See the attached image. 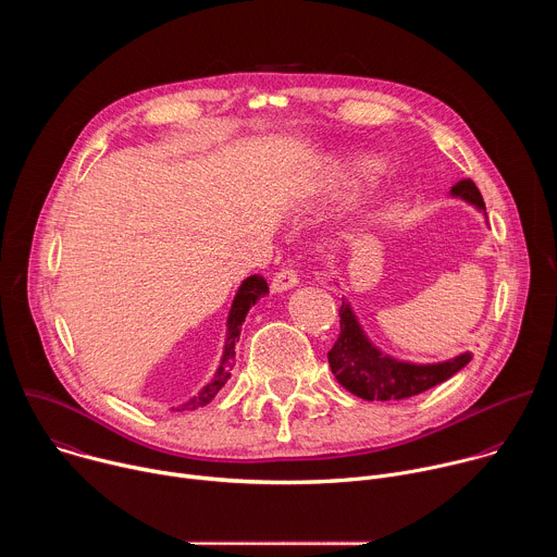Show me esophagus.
I'll list each match as a JSON object with an SVG mask.
<instances>
[{
    "label": "esophagus",
    "mask_w": 557,
    "mask_h": 557,
    "mask_svg": "<svg viewBox=\"0 0 557 557\" xmlns=\"http://www.w3.org/2000/svg\"><path fill=\"white\" fill-rule=\"evenodd\" d=\"M297 282H299L297 269H293V267H282V269L273 275V280H271V288H273V293H282V290H288V288L297 286Z\"/></svg>",
    "instance_id": "1"
}]
</instances>
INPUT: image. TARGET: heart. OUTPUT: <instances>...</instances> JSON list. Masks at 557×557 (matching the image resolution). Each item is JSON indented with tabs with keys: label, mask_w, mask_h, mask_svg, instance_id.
Masks as SVG:
<instances>
[{
	"label": "heart",
	"mask_w": 557,
	"mask_h": 557,
	"mask_svg": "<svg viewBox=\"0 0 557 557\" xmlns=\"http://www.w3.org/2000/svg\"><path fill=\"white\" fill-rule=\"evenodd\" d=\"M376 168H379V163L374 161V158H355V161L348 163L346 170L342 172V181H344L346 185H352V183H357V181H361V178L374 174Z\"/></svg>",
	"instance_id": "b5f03b06"
}]
</instances>
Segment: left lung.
I'll list each match as a JSON object with an SVG mask.
<instances>
[{
  "label": "left lung",
  "mask_w": 557,
  "mask_h": 557,
  "mask_svg": "<svg viewBox=\"0 0 557 557\" xmlns=\"http://www.w3.org/2000/svg\"><path fill=\"white\" fill-rule=\"evenodd\" d=\"M451 194L475 205L479 209H485V200L473 185V181H460L451 187ZM339 337L335 346L329 352V363L337 381L352 392L359 399L366 401H399L410 399L414 394H421L449 376H454L458 370H462L471 355L465 352L456 359L432 363V366H417V363H404L385 357L379 352L359 329L355 314L346 301H342L339 308Z\"/></svg>",
  "instance_id": "left-lung-1"
}]
</instances>
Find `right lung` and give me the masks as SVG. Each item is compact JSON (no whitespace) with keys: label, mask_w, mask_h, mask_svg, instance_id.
I'll list each match as a JSON object with an SVG mask.
<instances>
[{"label":"right lung","mask_w":557,"mask_h":557,"mask_svg":"<svg viewBox=\"0 0 557 557\" xmlns=\"http://www.w3.org/2000/svg\"><path fill=\"white\" fill-rule=\"evenodd\" d=\"M267 293H269V284L262 275H251L243 282L240 290H237V295L231 304L228 322H226V342H224V355H222L220 370L213 376V381L209 385H205V389L198 396H194L189 404H185L178 410H196L200 406H207L213 399V396L224 387V383L231 376V370L235 366V344H237V339H240V329H243L245 317H247L249 308Z\"/></svg>","instance_id":"right-lung-1"}]
</instances>
